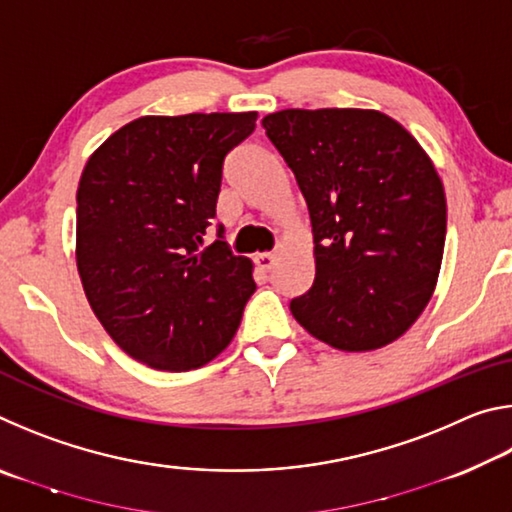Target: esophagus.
I'll return each mask as SVG.
<instances>
[{
	"label": "esophagus",
	"mask_w": 512,
	"mask_h": 512,
	"mask_svg": "<svg viewBox=\"0 0 512 512\" xmlns=\"http://www.w3.org/2000/svg\"><path fill=\"white\" fill-rule=\"evenodd\" d=\"M255 264L262 268V271H271L273 264H275V255L273 253H257Z\"/></svg>",
	"instance_id": "34e87169"
}]
</instances>
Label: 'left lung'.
Wrapping results in <instances>:
<instances>
[{"instance_id": "left-lung-1", "label": "left lung", "mask_w": 512, "mask_h": 512, "mask_svg": "<svg viewBox=\"0 0 512 512\" xmlns=\"http://www.w3.org/2000/svg\"><path fill=\"white\" fill-rule=\"evenodd\" d=\"M296 176L316 277L291 314L343 352L393 343L427 307L443 264L447 203L436 167L393 117L289 108L262 119Z\"/></svg>"}]
</instances>
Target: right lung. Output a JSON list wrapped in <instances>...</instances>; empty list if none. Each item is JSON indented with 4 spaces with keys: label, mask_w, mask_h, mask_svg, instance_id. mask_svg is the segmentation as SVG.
I'll use <instances>...</instances> for the list:
<instances>
[{
    "label": "right lung",
    "mask_w": 512,
    "mask_h": 512,
    "mask_svg": "<svg viewBox=\"0 0 512 512\" xmlns=\"http://www.w3.org/2000/svg\"><path fill=\"white\" fill-rule=\"evenodd\" d=\"M255 121L257 112L140 117L85 164L76 268L103 329L144 366L201 368L237 334L255 291L253 262L223 239L201 246L225 155Z\"/></svg>",
    "instance_id": "1"
}]
</instances>
